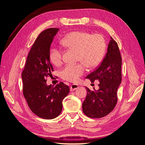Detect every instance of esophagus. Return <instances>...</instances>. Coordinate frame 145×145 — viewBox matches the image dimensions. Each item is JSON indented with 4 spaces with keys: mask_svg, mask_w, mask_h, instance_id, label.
<instances>
[{
    "mask_svg": "<svg viewBox=\"0 0 145 145\" xmlns=\"http://www.w3.org/2000/svg\"><path fill=\"white\" fill-rule=\"evenodd\" d=\"M78 88H79V86H78V85L72 84V85H71V87H70V91H75L76 89Z\"/></svg>",
    "mask_w": 145,
    "mask_h": 145,
    "instance_id": "1",
    "label": "esophagus"
}]
</instances>
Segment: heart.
<instances>
[{"label":"heart","instance_id":"obj_1","mask_svg":"<svg viewBox=\"0 0 145 145\" xmlns=\"http://www.w3.org/2000/svg\"><path fill=\"white\" fill-rule=\"evenodd\" d=\"M61 43L70 49L78 51L77 60L82 62L75 65H67L60 71L61 77L70 82H77L85 72V64L89 68L98 66L102 62L106 51V42L102 36L85 31L69 33L62 39ZM62 51L59 48L55 46L51 48L50 59L54 65H59L62 63Z\"/></svg>","mask_w":145,"mask_h":145}]
</instances>
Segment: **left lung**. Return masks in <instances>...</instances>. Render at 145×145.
Instances as JSON below:
<instances>
[{"label": "left lung", "mask_w": 145, "mask_h": 145, "mask_svg": "<svg viewBox=\"0 0 145 145\" xmlns=\"http://www.w3.org/2000/svg\"><path fill=\"white\" fill-rule=\"evenodd\" d=\"M121 57L117 42L111 37L107 52L94 71L86 78L91 82L99 80V89L91 91L86 87L87 95L82 104L83 112L90 118L103 117L115 108L117 91L121 81Z\"/></svg>", "instance_id": "left-lung-1"}]
</instances>
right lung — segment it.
Masks as SVG:
<instances>
[{
	"label": "right lung",
	"mask_w": 145,
	"mask_h": 145,
	"mask_svg": "<svg viewBox=\"0 0 145 145\" xmlns=\"http://www.w3.org/2000/svg\"><path fill=\"white\" fill-rule=\"evenodd\" d=\"M59 28H48L35 40L27 57L22 73L23 93L31 111L44 119L59 116L62 110V101L69 93L63 82L56 86L47 85L46 78L54 71L50 62V51Z\"/></svg>",
	"instance_id": "right-lung-1"
}]
</instances>
